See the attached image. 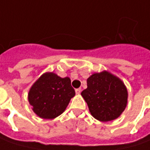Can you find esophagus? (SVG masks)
I'll return each mask as SVG.
<instances>
[{
	"mask_svg": "<svg viewBox=\"0 0 150 150\" xmlns=\"http://www.w3.org/2000/svg\"><path fill=\"white\" fill-rule=\"evenodd\" d=\"M81 92V88H77V89H75V93H76V94H80Z\"/></svg>",
	"mask_w": 150,
	"mask_h": 150,
	"instance_id": "esophagus-1",
	"label": "esophagus"
}]
</instances>
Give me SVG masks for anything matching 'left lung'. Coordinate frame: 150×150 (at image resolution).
Instances as JSON below:
<instances>
[{
  "instance_id": "left-lung-1",
  "label": "left lung",
  "mask_w": 150,
  "mask_h": 150,
  "mask_svg": "<svg viewBox=\"0 0 150 150\" xmlns=\"http://www.w3.org/2000/svg\"><path fill=\"white\" fill-rule=\"evenodd\" d=\"M86 83L81 96L93 117L103 122L118 118L127 104V89L123 81L104 70L91 75Z\"/></svg>"
}]
</instances>
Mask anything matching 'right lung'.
<instances>
[{
	"label": "right lung",
	"mask_w": 150,
	"mask_h": 150,
	"mask_svg": "<svg viewBox=\"0 0 150 150\" xmlns=\"http://www.w3.org/2000/svg\"><path fill=\"white\" fill-rule=\"evenodd\" d=\"M75 95L69 77L47 72L33 84L28 94L33 111L42 119H54L67 108Z\"/></svg>",
	"instance_id": "right-lung-1"
}]
</instances>
